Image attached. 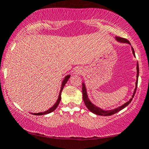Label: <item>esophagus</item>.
<instances>
[{
	"instance_id": "34e87169",
	"label": "esophagus",
	"mask_w": 149,
	"mask_h": 149,
	"mask_svg": "<svg viewBox=\"0 0 149 149\" xmlns=\"http://www.w3.org/2000/svg\"><path fill=\"white\" fill-rule=\"evenodd\" d=\"M80 73H81V71H80V70H79V69L76 70V73H77V74H80Z\"/></svg>"
}]
</instances>
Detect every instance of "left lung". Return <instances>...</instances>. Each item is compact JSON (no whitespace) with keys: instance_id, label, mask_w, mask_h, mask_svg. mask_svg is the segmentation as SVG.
Wrapping results in <instances>:
<instances>
[{"instance_id":"left-lung-1","label":"left lung","mask_w":149,"mask_h":149,"mask_svg":"<svg viewBox=\"0 0 149 149\" xmlns=\"http://www.w3.org/2000/svg\"><path fill=\"white\" fill-rule=\"evenodd\" d=\"M116 40H118L119 42H126V43H128V44H130V42H129L128 40H127L125 38H122V37H116ZM132 53H133L134 55H135V51H134V49L132 47ZM137 81H136V87H135V92H134V94L132 95V97L130 98V100L129 101L127 102L125 104H123V105H121V107H117V108L114 109V110H108V111H105V110H102V109L99 108V107H97L96 106H95L94 104H92L91 103L90 101L89 100L88 98V96H87V92H86V88H85V86L84 84H82V98H83V101L85 102V104L86 105V107H87V108L89 109V111H91V112H93L94 114H97V115H100V116H110V115H112V114L116 113V112H119L120 110H121L122 109L124 108V107H126L127 105H129V103H130V102L132 101V98L134 97V96H135V94L136 92V90H137V83H138V76H139V65H137Z\"/></svg>"}]
</instances>
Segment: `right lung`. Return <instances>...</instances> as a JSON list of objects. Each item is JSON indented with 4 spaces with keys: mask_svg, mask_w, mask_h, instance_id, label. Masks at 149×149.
Masks as SVG:
<instances>
[{
    "mask_svg": "<svg viewBox=\"0 0 149 149\" xmlns=\"http://www.w3.org/2000/svg\"><path fill=\"white\" fill-rule=\"evenodd\" d=\"M70 75H68V76H67L65 77V78H64L63 82H62V87H61V89H60V94H59V97H58V99H57V101H56V103H55V105H53V107H51V108L49 109V110H46L45 111V112H40V113H34L33 114H35V115H44V114H48V113H51V112H53L55 109L57 108V107L58 106L59 103H60V100H61V93H62V89H63L64 85H65V84L67 83V82L68 81V80H69V78H70Z\"/></svg>",
    "mask_w": 149,
    "mask_h": 149,
    "instance_id": "add662e5",
    "label": "right lung"
}]
</instances>
